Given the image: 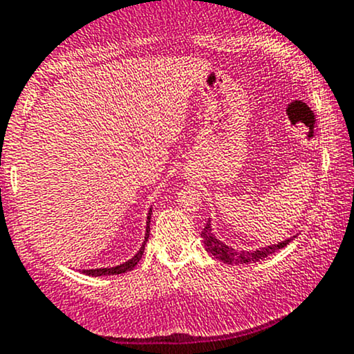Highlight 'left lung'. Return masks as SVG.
Wrapping results in <instances>:
<instances>
[{
    "instance_id": "1",
    "label": "left lung",
    "mask_w": 354,
    "mask_h": 354,
    "mask_svg": "<svg viewBox=\"0 0 354 354\" xmlns=\"http://www.w3.org/2000/svg\"><path fill=\"white\" fill-rule=\"evenodd\" d=\"M201 237H202V241H204L205 251H207L209 254H212V256L216 257V259H219V261H222V263H225V264H251V263H257V261L264 259V257L271 256V254H274L276 251H279V249L286 248V245H288L289 242L292 241V237H291V239H286L283 242H277V244L268 245V248H263V249H256V251H237V249L229 248V245L222 244L219 239H216V236H214V234H212V229H210V221H207L205 227L202 229Z\"/></svg>"
}]
</instances>
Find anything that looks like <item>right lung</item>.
<instances>
[{
    "label": "right lung",
    "mask_w": 354,
    "mask_h": 354,
    "mask_svg": "<svg viewBox=\"0 0 354 354\" xmlns=\"http://www.w3.org/2000/svg\"><path fill=\"white\" fill-rule=\"evenodd\" d=\"M150 214H152V209L149 210V216H147V234H145V241L144 244H142L140 251H138L132 259H129L127 263L120 264V266H115V268H100V269H83V274H86V276H112V274H124V272H129L132 271L135 266L138 264V261L142 259V254H144V249H145V242L149 239V232H150Z\"/></svg>",
    "instance_id": "1"
}]
</instances>
